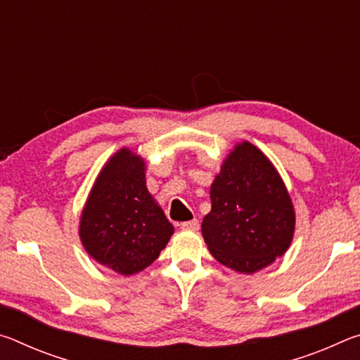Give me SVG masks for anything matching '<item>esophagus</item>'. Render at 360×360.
<instances>
[{
  "label": "esophagus",
  "mask_w": 360,
  "mask_h": 360,
  "mask_svg": "<svg viewBox=\"0 0 360 360\" xmlns=\"http://www.w3.org/2000/svg\"><path fill=\"white\" fill-rule=\"evenodd\" d=\"M179 227L182 230H198L200 229V224L197 219H192V221H187V222H181Z\"/></svg>",
  "instance_id": "obj_1"
}]
</instances>
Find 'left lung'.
Listing matches in <instances>:
<instances>
[{
    "instance_id": "obj_1",
    "label": "left lung",
    "mask_w": 360,
    "mask_h": 360,
    "mask_svg": "<svg viewBox=\"0 0 360 360\" xmlns=\"http://www.w3.org/2000/svg\"><path fill=\"white\" fill-rule=\"evenodd\" d=\"M202 233L219 264L252 275L288 251L295 210L278 169L257 146L241 141L211 184Z\"/></svg>"
}]
</instances>
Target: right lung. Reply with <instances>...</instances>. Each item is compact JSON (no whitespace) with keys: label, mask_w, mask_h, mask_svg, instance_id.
Listing matches in <instances>:
<instances>
[{"label":"right lung","mask_w":360,"mask_h":360,"mask_svg":"<svg viewBox=\"0 0 360 360\" xmlns=\"http://www.w3.org/2000/svg\"><path fill=\"white\" fill-rule=\"evenodd\" d=\"M174 227L146 187L144 158L122 148L96 176L79 219L87 254L119 275L143 271L160 255Z\"/></svg>","instance_id":"1"}]
</instances>
